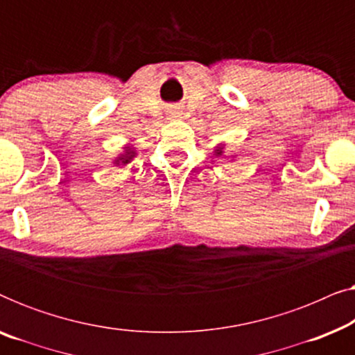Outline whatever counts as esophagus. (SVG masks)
Here are the masks:
<instances>
[{"label": "esophagus", "mask_w": 355, "mask_h": 355, "mask_svg": "<svg viewBox=\"0 0 355 355\" xmlns=\"http://www.w3.org/2000/svg\"><path fill=\"white\" fill-rule=\"evenodd\" d=\"M181 114H182L181 111H178V110H171V111H169V113H168V119H179V118H182Z\"/></svg>", "instance_id": "obj_1"}]
</instances>
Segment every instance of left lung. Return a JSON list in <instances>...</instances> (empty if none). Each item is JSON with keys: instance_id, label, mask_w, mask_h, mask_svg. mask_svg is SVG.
<instances>
[{"instance_id": "8db88e82", "label": "left lung", "mask_w": 355, "mask_h": 355, "mask_svg": "<svg viewBox=\"0 0 355 355\" xmlns=\"http://www.w3.org/2000/svg\"><path fill=\"white\" fill-rule=\"evenodd\" d=\"M213 155H215V157L216 158H223V157H225L226 158V155H225V144H218L216 145V147H215V152H213ZM236 158V155H231V162H232V159H234Z\"/></svg>"}]
</instances>
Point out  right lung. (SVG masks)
Wrapping results in <instances>:
<instances>
[{
  "label": "right lung",
  "instance_id": "add662e5",
  "mask_svg": "<svg viewBox=\"0 0 355 355\" xmlns=\"http://www.w3.org/2000/svg\"><path fill=\"white\" fill-rule=\"evenodd\" d=\"M137 157V152H135V147L132 145L125 144L123 147V152L118 153V157L113 159V164L118 168H123V166H128V164L132 162V159Z\"/></svg>",
  "mask_w": 355,
  "mask_h": 355
}]
</instances>
